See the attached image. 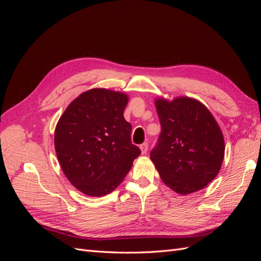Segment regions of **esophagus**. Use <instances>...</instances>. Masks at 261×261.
<instances>
[{"instance_id": "34e87169", "label": "esophagus", "mask_w": 261, "mask_h": 261, "mask_svg": "<svg viewBox=\"0 0 261 261\" xmlns=\"http://www.w3.org/2000/svg\"><path fill=\"white\" fill-rule=\"evenodd\" d=\"M140 150H141V153L146 154L147 151H148V144L145 143V144H143V145H140Z\"/></svg>"}]
</instances>
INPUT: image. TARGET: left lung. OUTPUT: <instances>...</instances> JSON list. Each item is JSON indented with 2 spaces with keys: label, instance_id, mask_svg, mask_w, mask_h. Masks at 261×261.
Segmentation results:
<instances>
[{
  "label": "left lung",
  "instance_id": "obj_1",
  "mask_svg": "<svg viewBox=\"0 0 261 261\" xmlns=\"http://www.w3.org/2000/svg\"><path fill=\"white\" fill-rule=\"evenodd\" d=\"M161 133L150 159L163 183L180 195L216 178L224 159L222 130L208 108L189 97L154 100Z\"/></svg>",
  "mask_w": 261,
  "mask_h": 261
}]
</instances>
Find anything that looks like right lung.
<instances>
[{
  "label": "right lung",
  "mask_w": 261,
  "mask_h": 261,
  "mask_svg": "<svg viewBox=\"0 0 261 261\" xmlns=\"http://www.w3.org/2000/svg\"><path fill=\"white\" fill-rule=\"evenodd\" d=\"M127 102L124 92L92 88L70 102L55 126L61 169L87 196L112 193L140 154L130 143L132 125L123 116Z\"/></svg>",
  "instance_id": "1"
}]
</instances>
